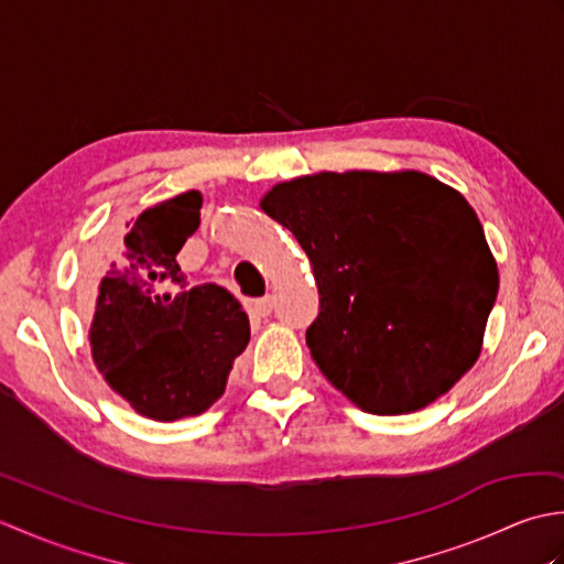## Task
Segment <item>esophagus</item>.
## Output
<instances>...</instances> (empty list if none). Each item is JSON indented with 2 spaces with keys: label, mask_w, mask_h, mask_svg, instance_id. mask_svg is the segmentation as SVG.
Masks as SVG:
<instances>
[{
  "label": "esophagus",
  "mask_w": 564,
  "mask_h": 564,
  "mask_svg": "<svg viewBox=\"0 0 564 564\" xmlns=\"http://www.w3.org/2000/svg\"><path fill=\"white\" fill-rule=\"evenodd\" d=\"M271 310H273L271 295H263V297H257V301H251V313H254L257 317H269Z\"/></svg>",
  "instance_id": "34e87169"
}]
</instances>
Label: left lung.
Masks as SVG:
<instances>
[{"label": "left lung", "mask_w": 564, "mask_h": 564, "mask_svg": "<svg viewBox=\"0 0 564 564\" xmlns=\"http://www.w3.org/2000/svg\"><path fill=\"white\" fill-rule=\"evenodd\" d=\"M259 206L310 259L319 315L305 341L358 410H424L480 358L499 271L460 191L416 170L319 172Z\"/></svg>", "instance_id": "obj_1"}]
</instances>
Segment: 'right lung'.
Segmentation results:
<instances>
[{
    "label": "right lung",
    "mask_w": 564,
    "mask_h": 564,
    "mask_svg": "<svg viewBox=\"0 0 564 564\" xmlns=\"http://www.w3.org/2000/svg\"><path fill=\"white\" fill-rule=\"evenodd\" d=\"M200 191L142 210L109 251L94 291L89 346L109 388L154 422L196 416L223 398L249 317L215 283L184 289L176 254L200 225Z\"/></svg>",
    "instance_id": "obj_1"
}]
</instances>
